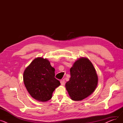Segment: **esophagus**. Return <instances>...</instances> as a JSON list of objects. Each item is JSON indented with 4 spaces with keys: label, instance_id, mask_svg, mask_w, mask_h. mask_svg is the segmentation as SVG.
I'll return each mask as SVG.
<instances>
[{
    "label": "esophagus",
    "instance_id": "1",
    "mask_svg": "<svg viewBox=\"0 0 123 123\" xmlns=\"http://www.w3.org/2000/svg\"><path fill=\"white\" fill-rule=\"evenodd\" d=\"M60 83H61V84L62 85H65V80H64V79L60 81Z\"/></svg>",
    "mask_w": 123,
    "mask_h": 123
}]
</instances>
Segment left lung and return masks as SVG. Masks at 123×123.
<instances>
[{"label": "left lung", "instance_id": "left-lung-1", "mask_svg": "<svg viewBox=\"0 0 123 123\" xmlns=\"http://www.w3.org/2000/svg\"><path fill=\"white\" fill-rule=\"evenodd\" d=\"M71 77L66 88L74 101H81L91 95L98 84V76L93 64L86 58L77 60L70 69Z\"/></svg>", "mask_w": 123, "mask_h": 123}]
</instances>
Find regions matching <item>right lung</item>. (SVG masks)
Segmentation results:
<instances>
[{"label":"right lung","mask_w":123,"mask_h":123,"mask_svg":"<svg viewBox=\"0 0 123 123\" xmlns=\"http://www.w3.org/2000/svg\"><path fill=\"white\" fill-rule=\"evenodd\" d=\"M23 81L30 95L41 102L51 99L55 88L60 85L55 78V69L47 59L40 57L35 59L26 68Z\"/></svg>","instance_id":"obj_1"}]
</instances>
